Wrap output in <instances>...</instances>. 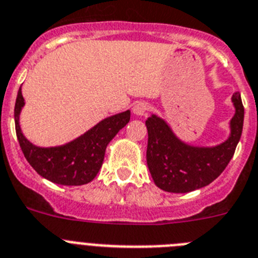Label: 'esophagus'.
I'll use <instances>...</instances> for the list:
<instances>
[{
  "instance_id": "esophagus-1",
  "label": "esophagus",
  "mask_w": 258,
  "mask_h": 258,
  "mask_svg": "<svg viewBox=\"0 0 258 258\" xmlns=\"http://www.w3.org/2000/svg\"><path fill=\"white\" fill-rule=\"evenodd\" d=\"M134 114L138 116H144L148 111V105L146 102H138L133 109Z\"/></svg>"
}]
</instances>
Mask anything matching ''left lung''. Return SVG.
Here are the masks:
<instances>
[{"label": "left lung", "instance_id": "8db88e82", "mask_svg": "<svg viewBox=\"0 0 258 258\" xmlns=\"http://www.w3.org/2000/svg\"><path fill=\"white\" fill-rule=\"evenodd\" d=\"M232 103L235 114L229 120V136L214 147L190 146L162 118L152 114L147 119V165L157 187L168 192L194 191L222 174L243 133L244 106L239 92L233 93Z\"/></svg>", "mask_w": 258, "mask_h": 258}]
</instances>
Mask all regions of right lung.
<instances>
[{
    "label": "right lung",
    "instance_id": "1",
    "mask_svg": "<svg viewBox=\"0 0 258 258\" xmlns=\"http://www.w3.org/2000/svg\"><path fill=\"white\" fill-rule=\"evenodd\" d=\"M25 106L19 88L14 107L15 131L26 160L43 178L66 186H80L94 179L102 166L106 147L130 122L131 111L105 118L72 142L57 147H38L23 135L19 115Z\"/></svg>",
    "mask_w": 258,
    "mask_h": 258
}]
</instances>
